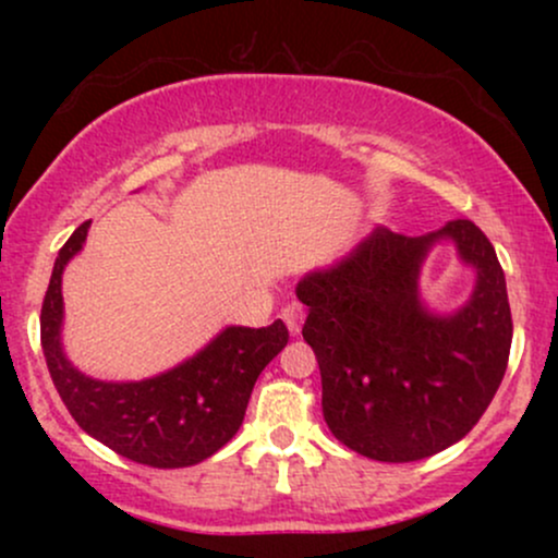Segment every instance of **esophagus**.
Masks as SVG:
<instances>
[{"label": "esophagus", "instance_id": "obj_1", "mask_svg": "<svg viewBox=\"0 0 558 558\" xmlns=\"http://www.w3.org/2000/svg\"><path fill=\"white\" fill-rule=\"evenodd\" d=\"M280 317H283V323L288 325V330H291V336H299L301 323H304V306H301V304H288L286 310L280 312Z\"/></svg>", "mask_w": 558, "mask_h": 558}]
</instances>
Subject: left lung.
<instances>
[{"mask_svg":"<svg viewBox=\"0 0 558 558\" xmlns=\"http://www.w3.org/2000/svg\"><path fill=\"white\" fill-rule=\"evenodd\" d=\"M438 240L476 267L462 311L433 316L418 270ZM304 341L323 375L330 433L375 462H417L462 440L501 386L511 310L496 248L472 220L427 235L375 228L349 257L299 280Z\"/></svg>","mask_w":558,"mask_h":558,"instance_id":"left-lung-1","label":"left lung"}]
</instances>
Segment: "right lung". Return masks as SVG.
I'll use <instances>...</instances> for the list:
<instances>
[{
  "label": "right lung",
  "mask_w": 558,
  "mask_h": 558,
  "mask_svg": "<svg viewBox=\"0 0 558 558\" xmlns=\"http://www.w3.org/2000/svg\"><path fill=\"white\" fill-rule=\"evenodd\" d=\"M88 226L60 248L41 306V349L57 393L83 430L131 462L159 470L204 462L239 433L254 383L286 349L288 328L283 319L267 328L230 325L191 360L138 383L83 375L62 351V272Z\"/></svg>",
  "instance_id": "1"
}]
</instances>
